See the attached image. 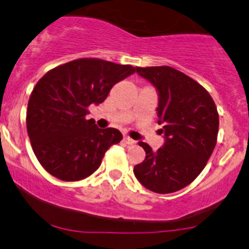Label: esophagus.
<instances>
[{"mask_svg": "<svg viewBox=\"0 0 249 249\" xmlns=\"http://www.w3.org/2000/svg\"><path fill=\"white\" fill-rule=\"evenodd\" d=\"M123 142H124L125 144H133V143H135V141L131 140L129 136H124V138H123Z\"/></svg>", "mask_w": 249, "mask_h": 249, "instance_id": "esophagus-1", "label": "esophagus"}]
</instances>
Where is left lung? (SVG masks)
Here are the masks:
<instances>
[{
    "mask_svg": "<svg viewBox=\"0 0 249 249\" xmlns=\"http://www.w3.org/2000/svg\"><path fill=\"white\" fill-rule=\"evenodd\" d=\"M136 71L158 91L156 112L164 143L154 151L138 142L145 159L133 173L153 192H177L200 174L213 154L219 124L216 105L205 88L179 70L164 65L137 67Z\"/></svg>",
    "mask_w": 249,
    "mask_h": 249,
    "instance_id": "1",
    "label": "left lung"
}]
</instances>
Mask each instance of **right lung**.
<instances>
[{
    "label": "right lung",
    "mask_w": 249,
    "mask_h": 249,
    "mask_svg": "<svg viewBox=\"0 0 249 249\" xmlns=\"http://www.w3.org/2000/svg\"><path fill=\"white\" fill-rule=\"evenodd\" d=\"M131 65L81 58L46 72L30 96L27 132L36 159L63 181H78L100 167L105 153L123 140L119 130L87 119L114 85L135 72Z\"/></svg>",
    "instance_id": "1"
}]
</instances>
